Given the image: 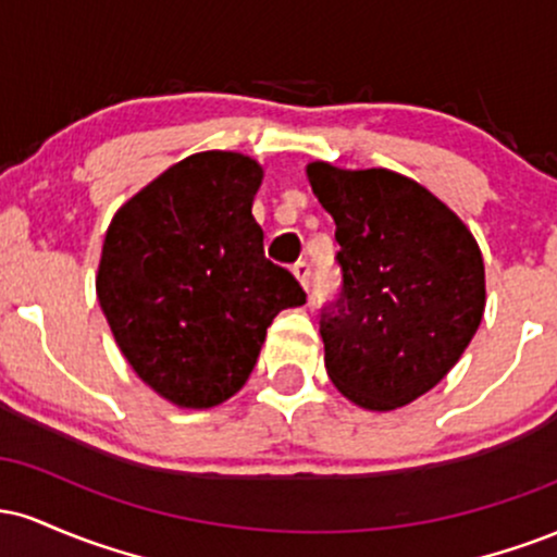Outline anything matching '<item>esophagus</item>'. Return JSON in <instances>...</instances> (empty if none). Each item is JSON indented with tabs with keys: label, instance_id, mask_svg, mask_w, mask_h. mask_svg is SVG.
Here are the masks:
<instances>
[{
	"label": "esophagus",
	"instance_id": "1",
	"mask_svg": "<svg viewBox=\"0 0 557 557\" xmlns=\"http://www.w3.org/2000/svg\"><path fill=\"white\" fill-rule=\"evenodd\" d=\"M293 272H296L300 285L311 287V264H309V261H296V264H293Z\"/></svg>",
	"mask_w": 557,
	"mask_h": 557
}]
</instances>
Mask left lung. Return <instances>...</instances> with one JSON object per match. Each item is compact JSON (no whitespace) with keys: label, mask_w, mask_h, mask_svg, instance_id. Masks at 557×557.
<instances>
[{"label":"left lung","mask_w":557,"mask_h":557,"mask_svg":"<svg viewBox=\"0 0 557 557\" xmlns=\"http://www.w3.org/2000/svg\"><path fill=\"white\" fill-rule=\"evenodd\" d=\"M306 172L341 243V293L319 314L332 385L369 411L406 406L456 367L482 322V251L398 172L324 162Z\"/></svg>","instance_id":"obj_1"}]
</instances>
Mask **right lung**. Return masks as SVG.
Wrapping results in <instances>:
<instances>
[{
  "mask_svg": "<svg viewBox=\"0 0 557 557\" xmlns=\"http://www.w3.org/2000/svg\"><path fill=\"white\" fill-rule=\"evenodd\" d=\"M261 168L201 151L146 185L114 214L96 296L140 380L183 408H212L246 385L267 327L306 304L264 257L251 203Z\"/></svg>",
  "mask_w": 557,
  "mask_h": 557,
  "instance_id": "add662e5",
  "label": "right lung"
}]
</instances>
